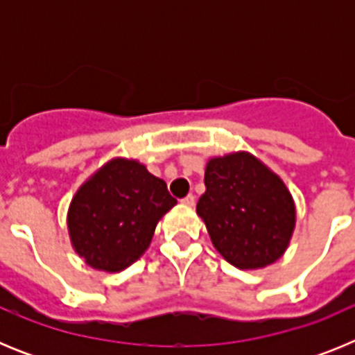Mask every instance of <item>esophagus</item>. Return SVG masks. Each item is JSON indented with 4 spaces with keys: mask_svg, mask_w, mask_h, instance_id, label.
<instances>
[{
    "mask_svg": "<svg viewBox=\"0 0 355 355\" xmlns=\"http://www.w3.org/2000/svg\"><path fill=\"white\" fill-rule=\"evenodd\" d=\"M181 202L187 206H193V202H196V197H193V193H188L187 197H183V199H181Z\"/></svg>",
    "mask_w": 355,
    "mask_h": 355,
    "instance_id": "obj_1",
    "label": "esophagus"
}]
</instances>
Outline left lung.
I'll return each mask as SVG.
<instances>
[{
	"label": "left lung",
	"instance_id": "obj_1",
	"mask_svg": "<svg viewBox=\"0 0 355 355\" xmlns=\"http://www.w3.org/2000/svg\"><path fill=\"white\" fill-rule=\"evenodd\" d=\"M197 200L218 252L241 270L283 256L295 227V205L279 175L249 153L209 159Z\"/></svg>",
	"mask_w": 355,
	"mask_h": 355
}]
</instances>
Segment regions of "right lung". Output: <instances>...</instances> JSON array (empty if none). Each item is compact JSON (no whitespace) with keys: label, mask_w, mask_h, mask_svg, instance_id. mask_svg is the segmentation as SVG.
Here are the masks:
<instances>
[{"label":"right lung","mask_w":355,"mask_h":355,"mask_svg":"<svg viewBox=\"0 0 355 355\" xmlns=\"http://www.w3.org/2000/svg\"><path fill=\"white\" fill-rule=\"evenodd\" d=\"M178 200L165 181L135 159H112L74 196L72 247L92 268L121 272L146 252L158 220Z\"/></svg>","instance_id":"add662e5"}]
</instances>
